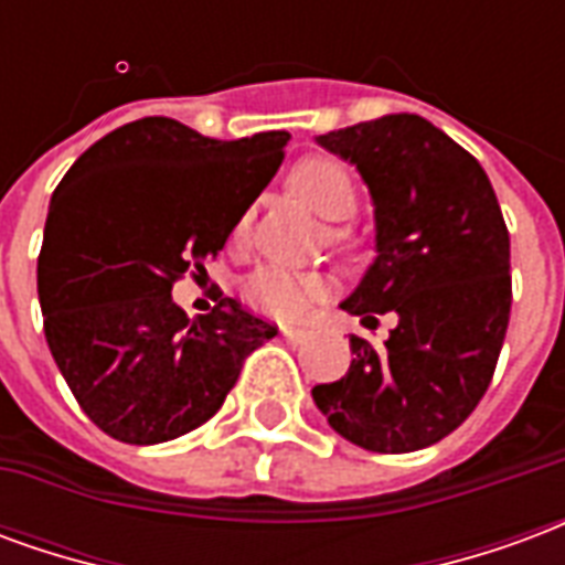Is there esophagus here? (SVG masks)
<instances>
[{
	"instance_id": "esophagus-1",
	"label": "esophagus",
	"mask_w": 565,
	"mask_h": 565,
	"mask_svg": "<svg viewBox=\"0 0 565 565\" xmlns=\"http://www.w3.org/2000/svg\"><path fill=\"white\" fill-rule=\"evenodd\" d=\"M281 335H284V339H287V342L299 344V342H306L311 332H308V330H294V327H281Z\"/></svg>"
}]
</instances>
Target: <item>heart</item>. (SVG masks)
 Returning a JSON list of instances; mask_svg holds the SVG:
<instances>
[{"label": "heart", "mask_w": 565, "mask_h": 565, "mask_svg": "<svg viewBox=\"0 0 565 565\" xmlns=\"http://www.w3.org/2000/svg\"><path fill=\"white\" fill-rule=\"evenodd\" d=\"M290 186L296 196L308 202L318 211L323 221H344L354 214L356 190L351 178L339 162L332 160H306L299 162L290 174ZM247 214L235 223V235H245ZM245 302L259 315L278 320L306 318L311 302L323 294V281L318 275H302V271L278 269L266 266L257 269L245 281Z\"/></svg>", "instance_id": "1"}]
</instances>
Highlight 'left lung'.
<instances>
[{
	"instance_id": "obj_1",
	"label": "left lung",
	"mask_w": 565,
	"mask_h": 565,
	"mask_svg": "<svg viewBox=\"0 0 565 565\" xmlns=\"http://www.w3.org/2000/svg\"><path fill=\"white\" fill-rule=\"evenodd\" d=\"M369 186L375 259L348 315H396L384 348L351 335V369L311 396L348 441L379 454L436 445L472 415L509 330V230L469 150L417 115L318 136Z\"/></svg>"
}]
</instances>
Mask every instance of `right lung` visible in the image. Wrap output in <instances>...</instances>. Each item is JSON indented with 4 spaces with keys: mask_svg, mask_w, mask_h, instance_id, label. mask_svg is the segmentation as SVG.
<instances>
[{
    "mask_svg": "<svg viewBox=\"0 0 565 565\" xmlns=\"http://www.w3.org/2000/svg\"><path fill=\"white\" fill-rule=\"evenodd\" d=\"M287 132L221 141L141 117L56 184L39 302L56 366L103 433L160 445L217 415L250 351L278 330L235 299L190 320L172 284L217 257L284 160Z\"/></svg>",
    "mask_w": 565,
    "mask_h": 565,
    "instance_id": "right-lung-1",
    "label": "right lung"
}]
</instances>
